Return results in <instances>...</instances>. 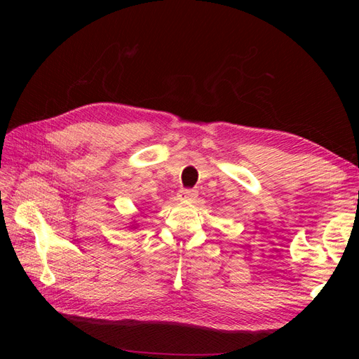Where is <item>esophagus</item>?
I'll use <instances>...</instances> for the list:
<instances>
[{
    "mask_svg": "<svg viewBox=\"0 0 359 359\" xmlns=\"http://www.w3.org/2000/svg\"><path fill=\"white\" fill-rule=\"evenodd\" d=\"M196 198H198L196 190H181L178 194V199L181 202H193Z\"/></svg>",
    "mask_w": 359,
    "mask_h": 359,
    "instance_id": "obj_1",
    "label": "esophagus"
}]
</instances>
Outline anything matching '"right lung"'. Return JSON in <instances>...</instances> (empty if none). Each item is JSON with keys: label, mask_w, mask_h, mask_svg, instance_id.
<instances>
[{"label": "right lung", "mask_w": 359, "mask_h": 359, "mask_svg": "<svg viewBox=\"0 0 359 359\" xmlns=\"http://www.w3.org/2000/svg\"><path fill=\"white\" fill-rule=\"evenodd\" d=\"M132 229H137V224L135 222H132Z\"/></svg>", "instance_id": "1"}]
</instances>
